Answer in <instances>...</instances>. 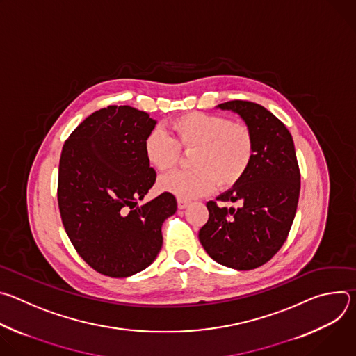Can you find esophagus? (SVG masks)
I'll return each mask as SVG.
<instances>
[{
    "label": "esophagus",
    "instance_id": "obj_1",
    "mask_svg": "<svg viewBox=\"0 0 356 356\" xmlns=\"http://www.w3.org/2000/svg\"><path fill=\"white\" fill-rule=\"evenodd\" d=\"M188 200H184V198H177V207L180 209V210H183V209H186L187 206H188Z\"/></svg>",
    "mask_w": 356,
    "mask_h": 356
}]
</instances>
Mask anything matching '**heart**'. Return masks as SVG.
<instances>
[{"label":"heart","instance_id":"obj_1","mask_svg":"<svg viewBox=\"0 0 356 356\" xmlns=\"http://www.w3.org/2000/svg\"><path fill=\"white\" fill-rule=\"evenodd\" d=\"M173 138L156 128L143 140L146 161L156 170L166 172L180 159L183 150H193L191 169L175 170L159 180V187L179 198L209 194L216 184L229 188L238 184L255 158V136L242 122L209 113H187L172 124Z\"/></svg>","mask_w":356,"mask_h":356}]
</instances>
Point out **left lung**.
Segmentation results:
<instances>
[{"instance_id": "8db88e82", "label": "left lung", "mask_w": 356, "mask_h": 356, "mask_svg": "<svg viewBox=\"0 0 356 356\" xmlns=\"http://www.w3.org/2000/svg\"><path fill=\"white\" fill-rule=\"evenodd\" d=\"M218 107L239 114L252 129L255 158L243 179L217 198L239 207L209 201V221L198 239L220 265L250 270L270 261L287 239L298 202L300 169L291 134L270 111L243 99Z\"/></svg>"}]
</instances>
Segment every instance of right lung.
<instances>
[{
  "instance_id": "1",
  "label": "right lung",
  "mask_w": 356,
  "mask_h": 356,
  "mask_svg": "<svg viewBox=\"0 0 356 356\" xmlns=\"http://www.w3.org/2000/svg\"><path fill=\"white\" fill-rule=\"evenodd\" d=\"M155 125L145 111L110 106L87 117L63 145L62 222L79 255L101 275L128 277L146 269L162 248L163 221L177 210L168 191L138 206L156 180L143 152Z\"/></svg>"
}]
</instances>
